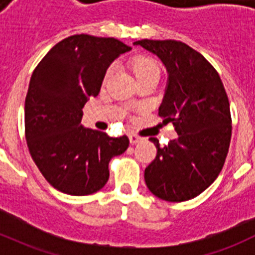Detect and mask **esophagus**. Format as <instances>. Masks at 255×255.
I'll return each instance as SVG.
<instances>
[{
    "label": "esophagus",
    "mask_w": 255,
    "mask_h": 255,
    "mask_svg": "<svg viewBox=\"0 0 255 255\" xmlns=\"http://www.w3.org/2000/svg\"><path fill=\"white\" fill-rule=\"evenodd\" d=\"M129 140H130V143H131V144H136V143H139V141H140V138H139L138 135L130 134L129 135Z\"/></svg>",
    "instance_id": "1"
}]
</instances>
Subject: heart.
Here are the masks:
<instances>
[{
  "label": "heart",
  "instance_id": "heart-1",
  "mask_svg": "<svg viewBox=\"0 0 255 255\" xmlns=\"http://www.w3.org/2000/svg\"><path fill=\"white\" fill-rule=\"evenodd\" d=\"M131 69L136 80L148 76H159V66L157 61L148 56H136L131 61ZM114 67H108L105 74V80H108L112 75Z\"/></svg>",
  "mask_w": 255,
  "mask_h": 255
}]
</instances>
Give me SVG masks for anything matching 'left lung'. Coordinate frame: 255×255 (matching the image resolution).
I'll return each instance as SVG.
<instances>
[{
	"mask_svg": "<svg viewBox=\"0 0 255 255\" xmlns=\"http://www.w3.org/2000/svg\"><path fill=\"white\" fill-rule=\"evenodd\" d=\"M152 52L167 70V87L158 108L172 123L176 139L157 148L144 171L152 194L167 202H185L203 193L224 167L231 140V114L226 91L215 67L199 52L179 40L134 42Z\"/></svg>",
	"mask_w": 255,
	"mask_h": 255,
	"instance_id": "left-lung-1",
	"label": "left lung"
}]
</instances>
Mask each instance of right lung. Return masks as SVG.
I'll use <instances>...</instances> for the list:
<instances>
[{"instance_id":"right-lung-1","label":"right lung","mask_w":255,"mask_h":255,"mask_svg":"<svg viewBox=\"0 0 255 255\" xmlns=\"http://www.w3.org/2000/svg\"><path fill=\"white\" fill-rule=\"evenodd\" d=\"M131 47L115 38L67 37L52 47L33 71L25 98V138L44 179L69 195L101 190L108 163L129 147L82 125L83 107L101 91L108 66Z\"/></svg>"}]
</instances>
